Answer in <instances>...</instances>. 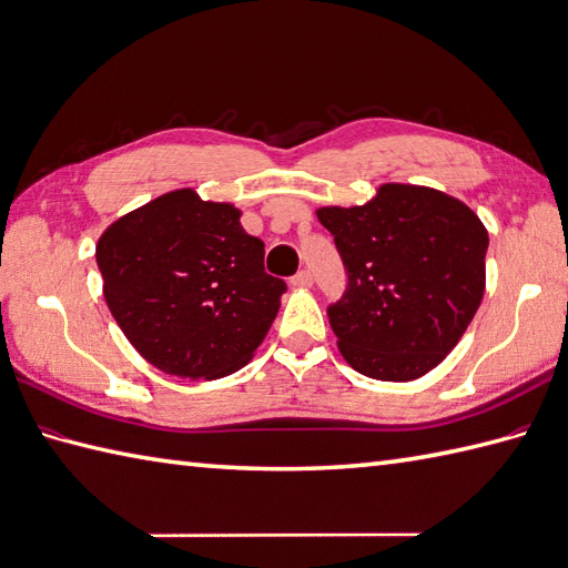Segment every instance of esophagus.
<instances>
[{
	"label": "esophagus",
	"instance_id": "esophagus-1",
	"mask_svg": "<svg viewBox=\"0 0 568 568\" xmlns=\"http://www.w3.org/2000/svg\"><path fill=\"white\" fill-rule=\"evenodd\" d=\"M312 273L310 271H300V273H295L293 278H290V283H293V287H310L312 285Z\"/></svg>",
	"mask_w": 568,
	"mask_h": 568
}]
</instances>
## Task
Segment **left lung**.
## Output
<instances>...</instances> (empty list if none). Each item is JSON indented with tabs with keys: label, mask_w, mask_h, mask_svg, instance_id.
I'll return each mask as SVG.
<instances>
[{
	"label": "left lung",
	"mask_w": 568,
	"mask_h": 568,
	"mask_svg": "<svg viewBox=\"0 0 568 568\" xmlns=\"http://www.w3.org/2000/svg\"><path fill=\"white\" fill-rule=\"evenodd\" d=\"M316 217L348 273L326 314L353 371L408 382L443 363L484 297L489 234L474 210L443 191L385 183L365 205Z\"/></svg>",
	"instance_id": "8db88e82"
}]
</instances>
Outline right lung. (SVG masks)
Here are the masks:
<instances>
[{"label": "right lung", "mask_w": 568, "mask_h": 568, "mask_svg": "<svg viewBox=\"0 0 568 568\" xmlns=\"http://www.w3.org/2000/svg\"><path fill=\"white\" fill-rule=\"evenodd\" d=\"M240 217L230 203L179 189L99 236L105 305L156 371L220 379L266 338L287 285L263 268V242Z\"/></svg>", "instance_id": "right-lung-1"}]
</instances>
